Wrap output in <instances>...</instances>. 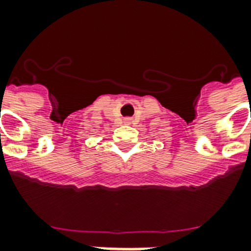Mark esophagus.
Segmentation results:
<instances>
[{
	"label": "esophagus",
	"mask_w": 251,
	"mask_h": 251,
	"mask_svg": "<svg viewBox=\"0 0 251 251\" xmlns=\"http://www.w3.org/2000/svg\"><path fill=\"white\" fill-rule=\"evenodd\" d=\"M125 122H130V118H126V120H125Z\"/></svg>",
	"instance_id": "obj_1"
}]
</instances>
